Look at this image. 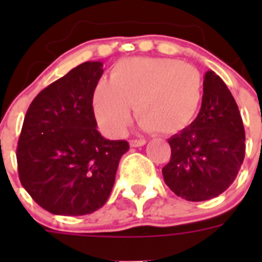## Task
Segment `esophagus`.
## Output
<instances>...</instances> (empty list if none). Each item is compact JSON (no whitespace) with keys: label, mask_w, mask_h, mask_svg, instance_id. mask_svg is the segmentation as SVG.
<instances>
[{"label":"esophagus","mask_w":262,"mask_h":262,"mask_svg":"<svg viewBox=\"0 0 262 262\" xmlns=\"http://www.w3.org/2000/svg\"><path fill=\"white\" fill-rule=\"evenodd\" d=\"M129 144H130V147H143L145 145V140H130Z\"/></svg>","instance_id":"1"}]
</instances>
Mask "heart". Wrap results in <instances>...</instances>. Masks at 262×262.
<instances>
[{
	"label": "heart",
	"instance_id": "heart-1",
	"mask_svg": "<svg viewBox=\"0 0 262 262\" xmlns=\"http://www.w3.org/2000/svg\"><path fill=\"white\" fill-rule=\"evenodd\" d=\"M203 77L197 68L172 58H130L115 63L110 84L94 91L95 117L111 136L123 135L133 106L145 132L171 136L185 130L199 114Z\"/></svg>",
	"mask_w": 262,
	"mask_h": 262
}]
</instances>
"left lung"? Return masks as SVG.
I'll list each match as a JSON object with an SVG mask.
<instances>
[{
    "instance_id": "1",
    "label": "left lung",
    "mask_w": 262,
    "mask_h": 262,
    "mask_svg": "<svg viewBox=\"0 0 262 262\" xmlns=\"http://www.w3.org/2000/svg\"><path fill=\"white\" fill-rule=\"evenodd\" d=\"M171 158L163 167L164 182L178 197L205 201L234 182L245 158V129L224 81L213 71L204 76V94L197 118L168 139Z\"/></svg>"
}]
</instances>
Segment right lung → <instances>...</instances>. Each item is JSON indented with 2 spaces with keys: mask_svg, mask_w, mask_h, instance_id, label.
I'll list each match as a JSON object with an SVG mask.
<instances>
[{
  "mask_svg": "<svg viewBox=\"0 0 262 262\" xmlns=\"http://www.w3.org/2000/svg\"><path fill=\"white\" fill-rule=\"evenodd\" d=\"M103 63L88 61L40 91L27 110L17 144L18 178L54 215L80 216L102 208L114 186L125 140L98 132L92 98Z\"/></svg>",
  "mask_w": 262,
  "mask_h": 262,
  "instance_id": "1",
  "label": "right lung"
}]
</instances>
